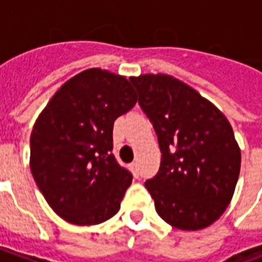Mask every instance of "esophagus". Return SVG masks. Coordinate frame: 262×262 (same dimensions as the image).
Wrapping results in <instances>:
<instances>
[{"instance_id": "34e87169", "label": "esophagus", "mask_w": 262, "mask_h": 262, "mask_svg": "<svg viewBox=\"0 0 262 262\" xmlns=\"http://www.w3.org/2000/svg\"><path fill=\"white\" fill-rule=\"evenodd\" d=\"M130 170L135 172V176H139V165H137L136 161H135V163H132V164H130Z\"/></svg>"}]
</instances>
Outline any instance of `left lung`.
Instances as JSON below:
<instances>
[{
    "label": "left lung",
    "mask_w": 262,
    "mask_h": 262,
    "mask_svg": "<svg viewBox=\"0 0 262 262\" xmlns=\"http://www.w3.org/2000/svg\"><path fill=\"white\" fill-rule=\"evenodd\" d=\"M133 84L161 151L159 172L144 182L157 213L181 230L208 227L229 206L240 174L242 156L229 120L171 75H140Z\"/></svg>",
    "instance_id": "1"
}]
</instances>
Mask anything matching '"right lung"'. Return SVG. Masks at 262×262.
Segmentation results:
<instances>
[{
	"mask_svg": "<svg viewBox=\"0 0 262 262\" xmlns=\"http://www.w3.org/2000/svg\"><path fill=\"white\" fill-rule=\"evenodd\" d=\"M136 101L133 78L90 69L63 84L39 115L31 135V171L60 217L98 225L119 210L133 177L112 154V132Z\"/></svg>",
	"mask_w": 262,
	"mask_h": 262,
	"instance_id": "add662e5",
	"label": "right lung"
}]
</instances>
